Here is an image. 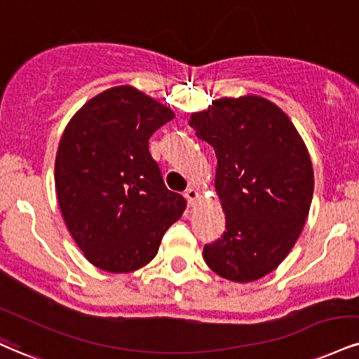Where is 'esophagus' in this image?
I'll use <instances>...</instances> for the list:
<instances>
[{
    "label": "esophagus",
    "mask_w": 359,
    "mask_h": 359,
    "mask_svg": "<svg viewBox=\"0 0 359 359\" xmlns=\"http://www.w3.org/2000/svg\"><path fill=\"white\" fill-rule=\"evenodd\" d=\"M185 198H187V202H189V205H194L196 204V201L198 198V192L196 191V189H187V191H185Z\"/></svg>",
    "instance_id": "obj_1"
}]
</instances>
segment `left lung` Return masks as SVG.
Returning <instances> with one entry per match:
<instances>
[{"label": "left lung", "mask_w": 359, "mask_h": 359, "mask_svg": "<svg viewBox=\"0 0 359 359\" xmlns=\"http://www.w3.org/2000/svg\"><path fill=\"white\" fill-rule=\"evenodd\" d=\"M189 125L217 157L215 192L226 231L205 244L207 266L234 283L264 278L286 259L308 219L313 163L299 132L257 95L219 98Z\"/></svg>", "instance_id": "obj_1"}]
</instances>
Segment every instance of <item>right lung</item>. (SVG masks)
Segmentation results:
<instances>
[{"mask_svg":"<svg viewBox=\"0 0 359 359\" xmlns=\"http://www.w3.org/2000/svg\"><path fill=\"white\" fill-rule=\"evenodd\" d=\"M175 114L130 85L98 93L72 116L55 161L63 221L85 257L132 273L157 256L185 198L163 184L149 138Z\"/></svg>","mask_w":359,"mask_h":359,"instance_id":"right-lung-1","label":"right lung"}]
</instances>
